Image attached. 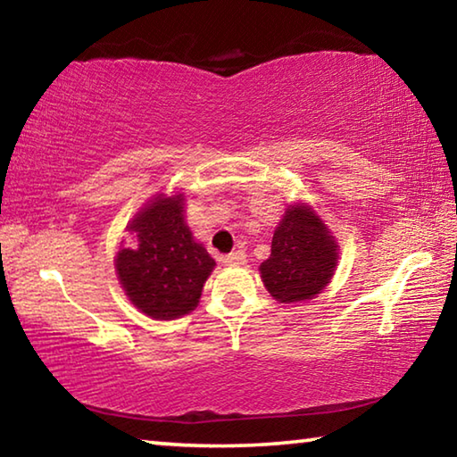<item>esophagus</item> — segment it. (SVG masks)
<instances>
[{
  "label": "esophagus",
  "mask_w": 457,
  "mask_h": 457,
  "mask_svg": "<svg viewBox=\"0 0 457 457\" xmlns=\"http://www.w3.org/2000/svg\"><path fill=\"white\" fill-rule=\"evenodd\" d=\"M221 262L228 266H242V264H245V252L244 250L231 252V253H228V256H223Z\"/></svg>",
  "instance_id": "obj_1"
}]
</instances>
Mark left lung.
Wrapping results in <instances>:
<instances>
[{"instance_id":"8db88e82","label":"left lung","mask_w":457,"mask_h":457,"mask_svg":"<svg viewBox=\"0 0 457 457\" xmlns=\"http://www.w3.org/2000/svg\"><path fill=\"white\" fill-rule=\"evenodd\" d=\"M337 247L312 207L290 205L274 231L270 258L260 266L268 292L280 303L314 298L335 274Z\"/></svg>"}]
</instances>
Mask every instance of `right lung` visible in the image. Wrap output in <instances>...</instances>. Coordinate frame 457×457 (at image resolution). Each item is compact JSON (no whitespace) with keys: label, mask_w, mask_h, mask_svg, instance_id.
Here are the masks:
<instances>
[{"label":"right lung","mask_w":457,"mask_h":457,"mask_svg":"<svg viewBox=\"0 0 457 457\" xmlns=\"http://www.w3.org/2000/svg\"><path fill=\"white\" fill-rule=\"evenodd\" d=\"M133 244L117 253V276L130 303L157 320H173L197 306L215 260L193 239L183 195L161 193L127 228Z\"/></svg>","instance_id":"obj_1"}]
</instances>
